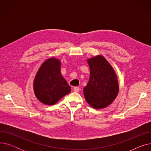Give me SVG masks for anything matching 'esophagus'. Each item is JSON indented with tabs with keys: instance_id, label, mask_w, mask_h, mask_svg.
Returning a JSON list of instances; mask_svg holds the SVG:
<instances>
[{
	"instance_id": "1",
	"label": "esophagus",
	"mask_w": 151,
	"mask_h": 151,
	"mask_svg": "<svg viewBox=\"0 0 151 151\" xmlns=\"http://www.w3.org/2000/svg\"><path fill=\"white\" fill-rule=\"evenodd\" d=\"M73 91L75 92H78L79 91H80V88H79V87H74Z\"/></svg>"
}]
</instances>
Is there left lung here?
<instances>
[{
  "mask_svg": "<svg viewBox=\"0 0 151 151\" xmlns=\"http://www.w3.org/2000/svg\"><path fill=\"white\" fill-rule=\"evenodd\" d=\"M90 78L83 92L86 100L95 109L104 108L116 98L119 92L117 75L112 66L102 55L88 59Z\"/></svg>",
  "mask_w": 151,
  "mask_h": 151,
  "instance_id": "8db88e82",
  "label": "left lung"
}]
</instances>
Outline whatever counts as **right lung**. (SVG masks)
<instances>
[{"label": "right lung", "instance_id": "obj_1", "mask_svg": "<svg viewBox=\"0 0 151 151\" xmlns=\"http://www.w3.org/2000/svg\"><path fill=\"white\" fill-rule=\"evenodd\" d=\"M60 61L50 58L40 67L34 81L36 97L43 104L52 105L71 91L70 86L60 72Z\"/></svg>", "mask_w": 151, "mask_h": 151}]
</instances>
